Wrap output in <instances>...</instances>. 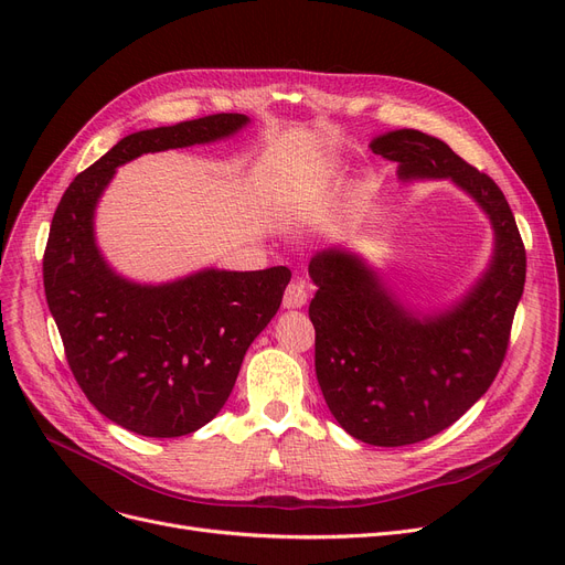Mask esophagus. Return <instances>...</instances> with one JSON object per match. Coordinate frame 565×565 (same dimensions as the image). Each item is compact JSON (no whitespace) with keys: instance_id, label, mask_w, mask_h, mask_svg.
<instances>
[{"instance_id":"1","label":"esophagus","mask_w":565,"mask_h":565,"mask_svg":"<svg viewBox=\"0 0 565 565\" xmlns=\"http://www.w3.org/2000/svg\"><path fill=\"white\" fill-rule=\"evenodd\" d=\"M309 300V288H307V281L302 279H295L286 286V292H284V309H300L305 307Z\"/></svg>"}]
</instances>
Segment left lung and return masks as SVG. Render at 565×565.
<instances>
[{
    "label": "left lung",
    "instance_id": "obj_1",
    "mask_svg": "<svg viewBox=\"0 0 565 565\" xmlns=\"http://www.w3.org/2000/svg\"><path fill=\"white\" fill-rule=\"evenodd\" d=\"M371 151L396 162L403 183L451 181L481 205L494 231L481 279L460 302L430 313L407 309L362 256L343 247L322 249L309 263L324 403L354 439L405 447L449 428L488 392L507 358L526 254L507 196L441 139L405 128L375 137Z\"/></svg>",
    "mask_w": 565,
    "mask_h": 565
}]
</instances>
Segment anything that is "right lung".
<instances>
[{
  "mask_svg": "<svg viewBox=\"0 0 565 565\" xmlns=\"http://www.w3.org/2000/svg\"><path fill=\"white\" fill-rule=\"evenodd\" d=\"M249 124L213 114L124 137L58 201L43 256L50 313L68 366L100 414L143 437H181L224 407L245 352L281 305L290 270H199L169 284L116 275L96 245V205L121 167L143 153L211 143Z\"/></svg>",
  "mask_w": 565,
  "mask_h": 565,
  "instance_id": "1",
  "label": "right lung"
}]
</instances>
